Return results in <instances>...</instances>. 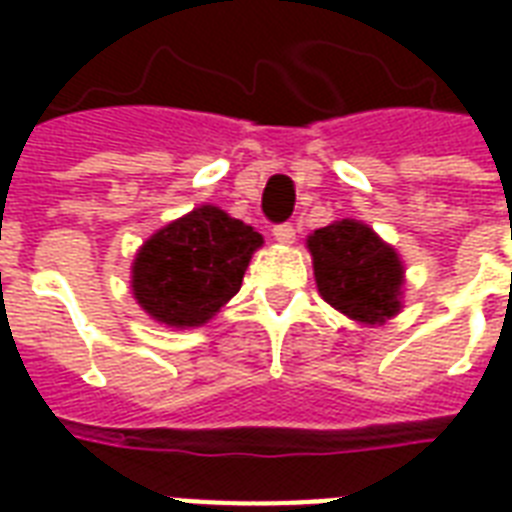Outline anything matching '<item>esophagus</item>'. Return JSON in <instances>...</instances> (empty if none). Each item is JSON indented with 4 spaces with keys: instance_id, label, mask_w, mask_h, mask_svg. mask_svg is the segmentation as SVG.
I'll return each instance as SVG.
<instances>
[{
    "instance_id": "34e87169",
    "label": "esophagus",
    "mask_w": 512,
    "mask_h": 512,
    "mask_svg": "<svg viewBox=\"0 0 512 512\" xmlns=\"http://www.w3.org/2000/svg\"><path fill=\"white\" fill-rule=\"evenodd\" d=\"M273 239L279 241V244H292V241H295V225H276V228H273Z\"/></svg>"
}]
</instances>
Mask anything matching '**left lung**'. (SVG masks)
<instances>
[{
  "mask_svg": "<svg viewBox=\"0 0 512 512\" xmlns=\"http://www.w3.org/2000/svg\"><path fill=\"white\" fill-rule=\"evenodd\" d=\"M319 295L356 324L380 327L404 308L406 268L364 220H335L308 239Z\"/></svg>",
  "mask_w": 512,
  "mask_h": 512,
  "instance_id": "1",
  "label": "left lung"
}]
</instances>
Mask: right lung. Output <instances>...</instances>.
Wrapping results in <instances>:
<instances>
[{
    "label": "right lung",
    "mask_w": 512,
    "mask_h": 512,
    "mask_svg": "<svg viewBox=\"0 0 512 512\" xmlns=\"http://www.w3.org/2000/svg\"><path fill=\"white\" fill-rule=\"evenodd\" d=\"M263 236L215 204L177 217L135 252L130 287L135 303L156 324L204 327L241 289L244 271Z\"/></svg>",
    "instance_id": "add662e5"
}]
</instances>
